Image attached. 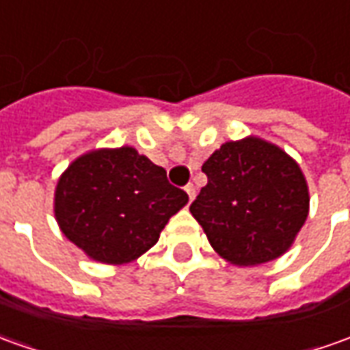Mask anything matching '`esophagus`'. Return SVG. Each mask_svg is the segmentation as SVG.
I'll return each instance as SVG.
<instances>
[{
    "label": "esophagus",
    "instance_id": "34e87169",
    "mask_svg": "<svg viewBox=\"0 0 350 350\" xmlns=\"http://www.w3.org/2000/svg\"><path fill=\"white\" fill-rule=\"evenodd\" d=\"M185 193L189 197V203L195 199V185L193 184H187L185 185Z\"/></svg>",
    "mask_w": 350,
    "mask_h": 350
}]
</instances>
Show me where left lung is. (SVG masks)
Returning <instances> with one entry per match:
<instances>
[{
    "mask_svg": "<svg viewBox=\"0 0 350 350\" xmlns=\"http://www.w3.org/2000/svg\"><path fill=\"white\" fill-rule=\"evenodd\" d=\"M206 185L189 211L228 262H270L291 247L308 216L299 165L260 137L226 142L203 165Z\"/></svg>",
    "mask_w": 350,
    "mask_h": 350,
    "instance_id": "8db88e82",
    "label": "left lung"
}]
</instances>
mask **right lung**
I'll return each instance as SVG.
<instances>
[{
	"mask_svg": "<svg viewBox=\"0 0 350 350\" xmlns=\"http://www.w3.org/2000/svg\"><path fill=\"white\" fill-rule=\"evenodd\" d=\"M187 193L166 180L134 147L97 149L78 157L61 174L55 218L85 255L105 265L132 262L159 241Z\"/></svg>",
	"mask_w": 350,
	"mask_h": 350,
	"instance_id": "obj_1",
	"label": "right lung"
}]
</instances>
